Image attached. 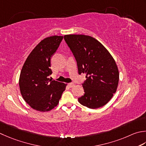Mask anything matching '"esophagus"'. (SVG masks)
I'll use <instances>...</instances> for the list:
<instances>
[{
    "label": "esophagus",
    "mask_w": 146,
    "mask_h": 146,
    "mask_svg": "<svg viewBox=\"0 0 146 146\" xmlns=\"http://www.w3.org/2000/svg\"><path fill=\"white\" fill-rule=\"evenodd\" d=\"M74 85H75V84H73V83H69V84H68V86H69L70 87H73Z\"/></svg>",
    "instance_id": "34e87169"
}]
</instances>
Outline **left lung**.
<instances>
[{"label": "left lung", "instance_id": "1", "mask_svg": "<svg viewBox=\"0 0 146 146\" xmlns=\"http://www.w3.org/2000/svg\"><path fill=\"white\" fill-rule=\"evenodd\" d=\"M64 39L76 59L79 75L86 74L82 84L85 94L78 98L79 102L90 109L103 106L118 87L119 72L115 60L92 36L67 35Z\"/></svg>", "mask_w": 146, "mask_h": 146}]
</instances>
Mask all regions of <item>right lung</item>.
<instances>
[{"label":"right lung","mask_w":146,"mask_h":146,"mask_svg":"<svg viewBox=\"0 0 146 146\" xmlns=\"http://www.w3.org/2000/svg\"><path fill=\"white\" fill-rule=\"evenodd\" d=\"M63 36H52L43 40L28 56L20 73L19 85L26 102L36 111L45 112L58 104L66 85L48 78L52 71L50 59Z\"/></svg>","instance_id":"obj_1"}]
</instances>
